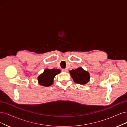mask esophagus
<instances>
[{
    "instance_id": "1",
    "label": "esophagus",
    "mask_w": 127,
    "mask_h": 127,
    "mask_svg": "<svg viewBox=\"0 0 127 127\" xmlns=\"http://www.w3.org/2000/svg\"><path fill=\"white\" fill-rule=\"evenodd\" d=\"M62 71L63 72H67V69H64V68H63V69H62Z\"/></svg>"
}]
</instances>
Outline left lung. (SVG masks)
Returning <instances> with one entry per match:
<instances>
[{
    "label": "left lung",
    "instance_id": "obj_1",
    "mask_svg": "<svg viewBox=\"0 0 127 127\" xmlns=\"http://www.w3.org/2000/svg\"><path fill=\"white\" fill-rule=\"evenodd\" d=\"M70 74L75 83L84 85L89 82L90 75L88 72L85 71L82 67L72 69L69 71Z\"/></svg>",
    "mask_w": 127,
    "mask_h": 127
}]
</instances>
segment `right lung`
I'll return each instance as SVG.
<instances>
[{"label":"right lung","instance_id":"right-lung-1","mask_svg":"<svg viewBox=\"0 0 127 127\" xmlns=\"http://www.w3.org/2000/svg\"><path fill=\"white\" fill-rule=\"evenodd\" d=\"M59 69H46L44 72L38 77L39 83L44 86H51L53 83V78L56 75L60 73Z\"/></svg>","mask_w":127,"mask_h":127}]
</instances>
